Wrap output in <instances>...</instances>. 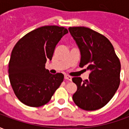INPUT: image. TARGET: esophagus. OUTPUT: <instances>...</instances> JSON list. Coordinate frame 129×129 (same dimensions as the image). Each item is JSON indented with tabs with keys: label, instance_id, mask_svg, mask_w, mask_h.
I'll list each match as a JSON object with an SVG mask.
<instances>
[{
	"label": "esophagus",
	"instance_id": "34e87169",
	"mask_svg": "<svg viewBox=\"0 0 129 129\" xmlns=\"http://www.w3.org/2000/svg\"><path fill=\"white\" fill-rule=\"evenodd\" d=\"M64 78H65V79H67V80H68V81H72V77H70V76L65 75Z\"/></svg>",
	"mask_w": 129,
	"mask_h": 129
}]
</instances>
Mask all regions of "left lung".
<instances>
[{"instance_id": "8db88e82", "label": "left lung", "mask_w": 129, "mask_h": 129, "mask_svg": "<svg viewBox=\"0 0 129 129\" xmlns=\"http://www.w3.org/2000/svg\"><path fill=\"white\" fill-rule=\"evenodd\" d=\"M81 54L79 67H86L88 79L73 77L77 90L73 95L76 105L85 111L104 107L112 99L120 83L121 64L110 41L85 27L68 28ZM86 70V69H85Z\"/></svg>"}]
</instances>
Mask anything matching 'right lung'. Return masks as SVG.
Returning a JSON list of instances; mask_svg holds the SVG:
<instances>
[{
	"mask_svg": "<svg viewBox=\"0 0 129 129\" xmlns=\"http://www.w3.org/2000/svg\"><path fill=\"white\" fill-rule=\"evenodd\" d=\"M66 28L43 26L27 33L16 43L9 62V78L16 96L32 107L45 105L60 86L64 76L50 74L45 63L51 61L54 49Z\"/></svg>",
	"mask_w": 129,
	"mask_h": 129,
	"instance_id": "right-lung-1",
	"label": "right lung"
}]
</instances>
